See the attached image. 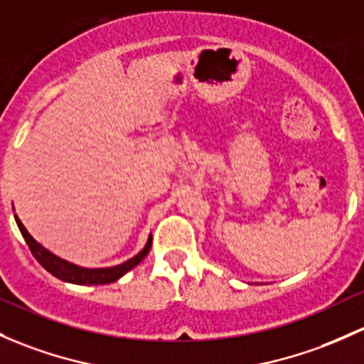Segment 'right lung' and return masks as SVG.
<instances>
[{"label":"right lung","instance_id":"obj_1","mask_svg":"<svg viewBox=\"0 0 364 364\" xmlns=\"http://www.w3.org/2000/svg\"><path fill=\"white\" fill-rule=\"evenodd\" d=\"M15 221H17L18 230H21L22 237H24L26 242H28L29 250H31V252H33L34 258L40 262V265L43 267L45 270H48L52 275H55L57 279H60V281L73 282V284H89V286L90 284H109V282L118 281L122 275L127 274L129 270H132L134 267H136L137 263H139L141 259L148 255V252H150V247H151V235H150V239H148L144 250L141 252H137L134 258L127 259L125 263H122V265L109 267V269H83V267L73 265V263L66 262V259L52 255L50 251L45 250L41 244H38L36 240L29 235V232L26 230V227L21 223V220H18L17 216H15Z\"/></svg>","mask_w":364,"mask_h":364}]
</instances>
